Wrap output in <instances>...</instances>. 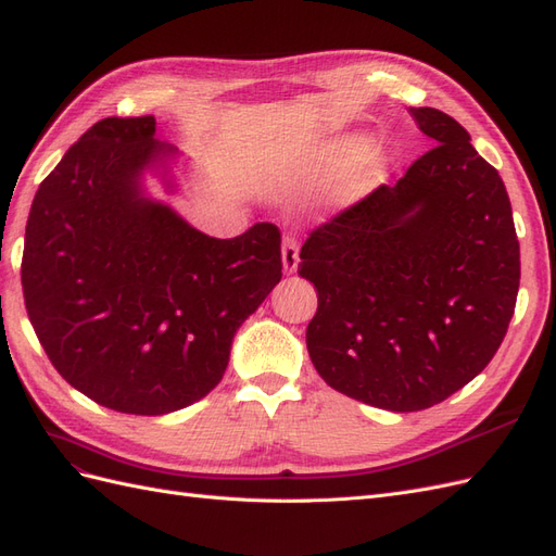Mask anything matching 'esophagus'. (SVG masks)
Masks as SVG:
<instances>
[{"mask_svg":"<svg viewBox=\"0 0 556 556\" xmlns=\"http://www.w3.org/2000/svg\"><path fill=\"white\" fill-rule=\"evenodd\" d=\"M299 266V241L294 237H285L282 241V268L285 274H294Z\"/></svg>","mask_w":556,"mask_h":556,"instance_id":"obj_1","label":"esophagus"}]
</instances>
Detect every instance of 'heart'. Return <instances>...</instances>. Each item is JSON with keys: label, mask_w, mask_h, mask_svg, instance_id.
<instances>
[{"label": "heart", "mask_w": 556, "mask_h": 556, "mask_svg": "<svg viewBox=\"0 0 556 556\" xmlns=\"http://www.w3.org/2000/svg\"><path fill=\"white\" fill-rule=\"evenodd\" d=\"M345 150H348V146L333 148V155H341V153H345ZM371 176H374L371 166H362V169H357L355 174L348 176V178L343 180L341 190H339V197H341V199H345V201L357 199L362 192H366L368 185H371Z\"/></svg>", "instance_id": "heart-1"}]
</instances>
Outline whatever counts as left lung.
<instances>
[{
    "mask_svg": "<svg viewBox=\"0 0 556 556\" xmlns=\"http://www.w3.org/2000/svg\"><path fill=\"white\" fill-rule=\"evenodd\" d=\"M435 146L394 185L311 231L299 276L323 380L368 406L413 413L492 362L519 290V241L498 172L439 109H410Z\"/></svg>",
    "mask_w": 556,
    "mask_h": 556,
    "instance_id": "1",
    "label": "left lung"
}]
</instances>
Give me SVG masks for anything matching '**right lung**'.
I'll return each mask as SVG.
<instances>
[{
	"instance_id": "right-lung-1",
	"label": "right lung",
	"mask_w": 556,
	"mask_h": 556,
	"mask_svg": "<svg viewBox=\"0 0 556 556\" xmlns=\"http://www.w3.org/2000/svg\"><path fill=\"white\" fill-rule=\"evenodd\" d=\"M174 153L153 115L104 117L43 178L27 217L29 323L58 374L117 413L204 399L282 278L276 225L213 239L143 194V172Z\"/></svg>"
}]
</instances>
